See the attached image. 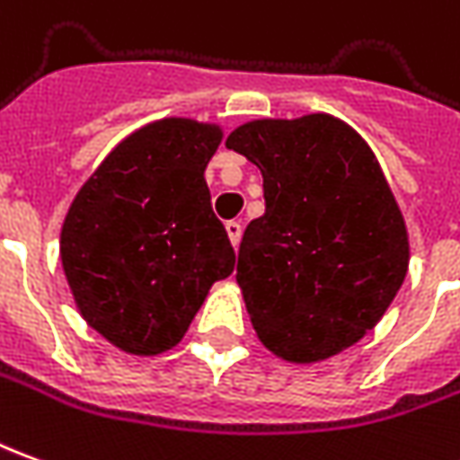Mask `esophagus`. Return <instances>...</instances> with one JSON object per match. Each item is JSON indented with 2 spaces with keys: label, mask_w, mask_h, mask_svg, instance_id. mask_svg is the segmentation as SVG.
I'll use <instances>...</instances> for the list:
<instances>
[{
  "label": "esophagus",
  "mask_w": 460,
  "mask_h": 460,
  "mask_svg": "<svg viewBox=\"0 0 460 460\" xmlns=\"http://www.w3.org/2000/svg\"><path fill=\"white\" fill-rule=\"evenodd\" d=\"M226 234L234 246H239L241 241V221H226Z\"/></svg>",
  "instance_id": "34e87169"
}]
</instances>
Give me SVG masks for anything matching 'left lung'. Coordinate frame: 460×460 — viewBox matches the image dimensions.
<instances>
[{"label":"left lung","instance_id":"left-lung-1","mask_svg":"<svg viewBox=\"0 0 460 460\" xmlns=\"http://www.w3.org/2000/svg\"><path fill=\"white\" fill-rule=\"evenodd\" d=\"M263 176V217L239 246L236 281L259 339L311 364L349 349L409 269L406 224L358 134L326 114L243 124L226 139Z\"/></svg>","mask_w":460,"mask_h":460}]
</instances>
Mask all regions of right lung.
I'll list each match as a JSON object with an SVG mask.
<instances>
[{
    "label": "right lung",
    "mask_w": 460,
    "mask_h": 460,
    "mask_svg": "<svg viewBox=\"0 0 460 460\" xmlns=\"http://www.w3.org/2000/svg\"><path fill=\"white\" fill-rule=\"evenodd\" d=\"M217 127L164 119L124 139L74 199L62 266L86 323L139 356L181 341L236 253L204 169Z\"/></svg>",
    "instance_id": "1"
}]
</instances>
